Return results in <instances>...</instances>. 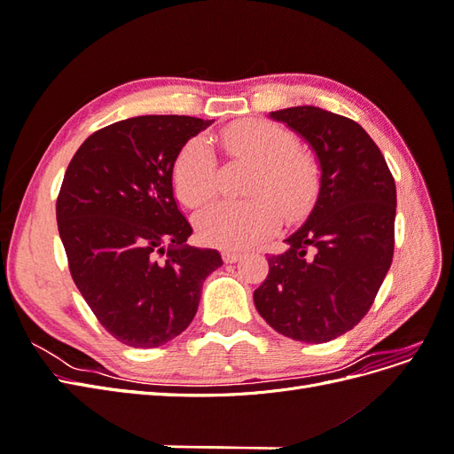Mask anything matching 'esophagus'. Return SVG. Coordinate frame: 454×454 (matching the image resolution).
<instances>
[{"instance_id":"34e87169","label":"esophagus","mask_w":454,"mask_h":454,"mask_svg":"<svg viewBox=\"0 0 454 454\" xmlns=\"http://www.w3.org/2000/svg\"><path fill=\"white\" fill-rule=\"evenodd\" d=\"M240 257H242V254H239V252H223L225 263H237Z\"/></svg>"}]
</instances>
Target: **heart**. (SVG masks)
Listing matches in <instances>:
<instances>
[{
	"instance_id": "heart-1",
	"label": "heart",
	"mask_w": 454,
	"mask_h": 454,
	"mask_svg": "<svg viewBox=\"0 0 454 454\" xmlns=\"http://www.w3.org/2000/svg\"><path fill=\"white\" fill-rule=\"evenodd\" d=\"M231 159L254 164L248 195L242 202H215L197 215L204 244L222 250H244L277 231L280 214L303 217L318 199L320 164L297 149V136L265 119L242 121L217 136ZM215 160L202 138L189 140L172 167L176 197L189 208L208 202L215 193Z\"/></svg>"
}]
</instances>
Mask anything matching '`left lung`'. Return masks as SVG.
<instances>
[{
  "label": "left lung",
  "instance_id": "1",
  "mask_svg": "<svg viewBox=\"0 0 454 454\" xmlns=\"http://www.w3.org/2000/svg\"><path fill=\"white\" fill-rule=\"evenodd\" d=\"M303 138L322 185L307 222L269 257L254 303L278 333L327 342L358 324L375 301L394 255L395 184L380 149L358 122L322 107L270 112Z\"/></svg>",
  "mask_w": 454,
  "mask_h": 454
}]
</instances>
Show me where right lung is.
<instances>
[{
    "instance_id": "1",
    "label": "right lung",
    "mask_w": 454,
    "mask_h": 454,
    "mask_svg": "<svg viewBox=\"0 0 454 454\" xmlns=\"http://www.w3.org/2000/svg\"><path fill=\"white\" fill-rule=\"evenodd\" d=\"M214 121L140 115L81 144L57 200L72 278L98 322L122 345L155 348L193 322L202 282L223 265L189 246L172 167L180 149Z\"/></svg>"
}]
</instances>
